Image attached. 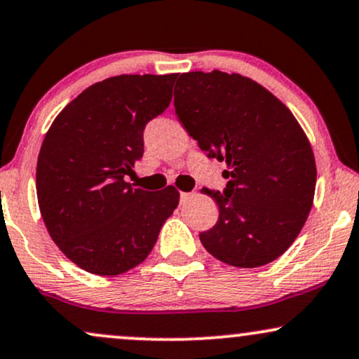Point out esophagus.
Listing matches in <instances>:
<instances>
[{
	"instance_id": "esophagus-1",
	"label": "esophagus",
	"mask_w": 359,
	"mask_h": 359,
	"mask_svg": "<svg viewBox=\"0 0 359 359\" xmlns=\"http://www.w3.org/2000/svg\"><path fill=\"white\" fill-rule=\"evenodd\" d=\"M189 197H191V194L189 192H180V201H187Z\"/></svg>"
}]
</instances>
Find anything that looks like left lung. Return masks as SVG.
<instances>
[{
    "label": "left lung",
    "instance_id": "obj_1",
    "mask_svg": "<svg viewBox=\"0 0 359 359\" xmlns=\"http://www.w3.org/2000/svg\"><path fill=\"white\" fill-rule=\"evenodd\" d=\"M174 107L201 150L226 161L224 194L202 189L217 202V224L201 232L215 259L259 267L283 256L311 212L316 162L292 111L257 81L214 70L179 76Z\"/></svg>",
    "mask_w": 359,
    "mask_h": 359
}]
</instances>
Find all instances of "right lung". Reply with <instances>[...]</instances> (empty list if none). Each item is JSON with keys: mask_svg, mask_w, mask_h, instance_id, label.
<instances>
[{"mask_svg": "<svg viewBox=\"0 0 359 359\" xmlns=\"http://www.w3.org/2000/svg\"><path fill=\"white\" fill-rule=\"evenodd\" d=\"M177 73L118 75L83 90L56 115L36 163V196L60 250L97 276H118L145 261L179 191L135 189L144 128L172 100Z\"/></svg>", "mask_w": 359, "mask_h": 359, "instance_id": "add662e5", "label": "right lung"}]
</instances>
